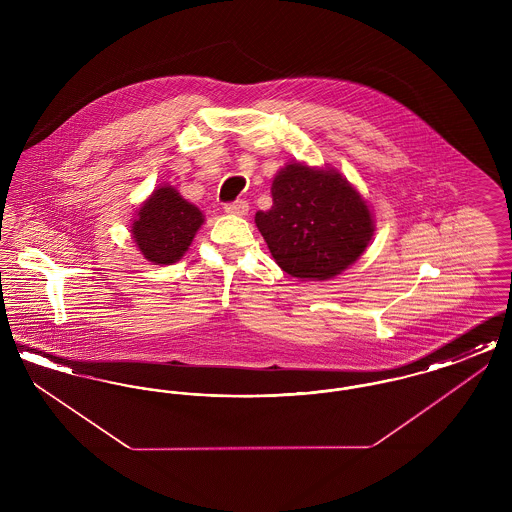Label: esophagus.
I'll return each mask as SVG.
<instances>
[{"label":"esophagus","instance_id":"obj_1","mask_svg":"<svg viewBox=\"0 0 512 512\" xmlns=\"http://www.w3.org/2000/svg\"><path fill=\"white\" fill-rule=\"evenodd\" d=\"M224 211L230 213V215H238V217H244L249 211V205L244 199H236V201H230L224 205Z\"/></svg>","mask_w":512,"mask_h":512}]
</instances>
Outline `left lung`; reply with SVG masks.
<instances>
[{"instance_id":"8db88e82","label":"left lung","mask_w":512,"mask_h":512,"mask_svg":"<svg viewBox=\"0 0 512 512\" xmlns=\"http://www.w3.org/2000/svg\"><path fill=\"white\" fill-rule=\"evenodd\" d=\"M255 224L295 278L326 280L353 265L374 232L370 211L338 172L288 165L272 182V207Z\"/></svg>"}]
</instances>
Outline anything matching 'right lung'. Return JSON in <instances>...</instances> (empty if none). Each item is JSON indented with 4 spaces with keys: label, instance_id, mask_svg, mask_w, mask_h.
Segmentation results:
<instances>
[{
    "label": "right lung",
    "instance_id": "1",
    "mask_svg": "<svg viewBox=\"0 0 512 512\" xmlns=\"http://www.w3.org/2000/svg\"><path fill=\"white\" fill-rule=\"evenodd\" d=\"M203 224L201 211L171 186L155 190L132 226L136 245L155 265L176 263Z\"/></svg>",
    "mask_w": 512,
    "mask_h": 512
}]
</instances>
